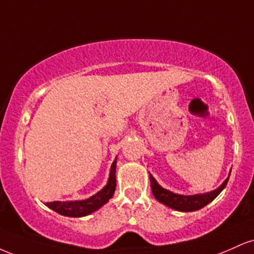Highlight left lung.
Returning a JSON list of instances; mask_svg holds the SVG:
<instances>
[{"instance_id": "1", "label": "left lung", "mask_w": 254, "mask_h": 254, "mask_svg": "<svg viewBox=\"0 0 254 254\" xmlns=\"http://www.w3.org/2000/svg\"><path fill=\"white\" fill-rule=\"evenodd\" d=\"M230 176V174H229ZM229 176L224 182L221 184L216 190H212L210 192H205V193H198V194H192V196H184V194L174 193L170 190H166L162 188L159 183L156 182L155 178H154L149 173V179H150V188L151 192H153L154 197L156 198L157 202L165 204L168 208L174 209L177 211H184V212H190V211H196L202 209L203 206H205L206 204L216 198L218 194L222 192V190L226 188L227 183H228Z\"/></svg>"}]
</instances>
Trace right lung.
I'll list each match as a JSON object with an SVG mask.
<instances>
[{
	"label": "right lung",
	"instance_id": "right-lung-1",
	"mask_svg": "<svg viewBox=\"0 0 254 254\" xmlns=\"http://www.w3.org/2000/svg\"><path fill=\"white\" fill-rule=\"evenodd\" d=\"M116 166H117V157L111 165L107 184L100 191L93 194L92 197L83 200H65V202L46 203V206L51 210L68 217H83L90 215L92 212L97 211L101 206L105 205L109 199H111L116 190Z\"/></svg>",
	"mask_w": 254,
	"mask_h": 254
}]
</instances>
